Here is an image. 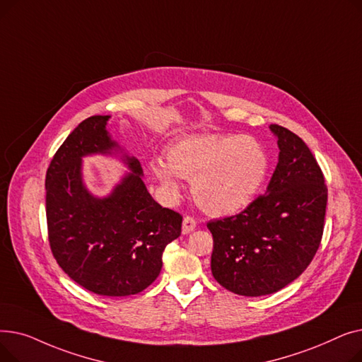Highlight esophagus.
<instances>
[{
    "mask_svg": "<svg viewBox=\"0 0 362 362\" xmlns=\"http://www.w3.org/2000/svg\"><path fill=\"white\" fill-rule=\"evenodd\" d=\"M195 227H197V220L192 216H186L183 218V226H182L183 233H191Z\"/></svg>",
    "mask_w": 362,
    "mask_h": 362,
    "instance_id": "obj_1",
    "label": "esophagus"
}]
</instances>
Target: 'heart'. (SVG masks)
I'll list each match as a JSON object with an SVG mask.
<instances>
[{
  "label": "heart",
  "instance_id": "heart-1",
  "mask_svg": "<svg viewBox=\"0 0 362 362\" xmlns=\"http://www.w3.org/2000/svg\"><path fill=\"white\" fill-rule=\"evenodd\" d=\"M270 158L262 144L245 135H201L179 139L168 160H151V171L170 197L179 194V177L192 182L198 205L224 216L248 206L264 185Z\"/></svg>",
  "mask_w": 362,
  "mask_h": 362
}]
</instances>
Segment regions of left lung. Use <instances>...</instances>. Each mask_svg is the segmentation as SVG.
Instances as JSON below:
<instances>
[{
	"label": "left lung",
	"mask_w": 362,
	"mask_h": 362,
	"mask_svg": "<svg viewBox=\"0 0 362 362\" xmlns=\"http://www.w3.org/2000/svg\"><path fill=\"white\" fill-rule=\"evenodd\" d=\"M270 129L280 152L267 192L239 214L206 223L213 276L242 296L288 286L313 261L325 230L327 186L315 157L289 129Z\"/></svg>",
	"instance_id": "left-lung-1"
}]
</instances>
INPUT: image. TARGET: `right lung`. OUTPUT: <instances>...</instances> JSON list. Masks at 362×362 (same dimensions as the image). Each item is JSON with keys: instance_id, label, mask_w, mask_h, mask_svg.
Here are the masks:
<instances>
[{"instance_id": "right-lung-1", "label": "right lung", "mask_w": 362, "mask_h": 362, "mask_svg": "<svg viewBox=\"0 0 362 362\" xmlns=\"http://www.w3.org/2000/svg\"><path fill=\"white\" fill-rule=\"evenodd\" d=\"M108 119L83 120L48 165V240L55 261L82 288L103 296H129L158 277L163 252L180 236L183 217L152 199L136 158H124L133 173L110 197L100 199L86 191L81 158L117 146L105 130Z\"/></svg>"}]
</instances>
